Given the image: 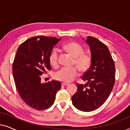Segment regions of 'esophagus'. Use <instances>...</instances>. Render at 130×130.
Returning <instances> with one entry per match:
<instances>
[{
  "label": "esophagus",
  "mask_w": 130,
  "mask_h": 130,
  "mask_svg": "<svg viewBox=\"0 0 130 130\" xmlns=\"http://www.w3.org/2000/svg\"><path fill=\"white\" fill-rule=\"evenodd\" d=\"M61 85H63V86H67V85H69V83H62Z\"/></svg>",
  "instance_id": "34e87169"
}]
</instances>
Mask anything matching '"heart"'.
Returning <instances> with one entry per match:
<instances>
[{"label": "heart", "instance_id": "1", "mask_svg": "<svg viewBox=\"0 0 130 130\" xmlns=\"http://www.w3.org/2000/svg\"><path fill=\"white\" fill-rule=\"evenodd\" d=\"M65 50L70 53L74 58V64L81 72H85L89 68L92 63L90 54L83 53V48L80 44L74 42H69L63 45ZM50 63L54 67L59 65L58 50L54 49L49 57ZM78 75V70L75 67H62L54 74V78L57 80L69 83L72 82Z\"/></svg>", "mask_w": 130, "mask_h": 130}]
</instances>
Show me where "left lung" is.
<instances>
[{"label":"left lung","mask_w":130,"mask_h":130,"mask_svg":"<svg viewBox=\"0 0 130 130\" xmlns=\"http://www.w3.org/2000/svg\"><path fill=\"white\" fill-rule=\"evenodd\" d=\"M92 63L82 77L85 85L76 84L77 90L72 98L77 109L90 112L104 104L111 93L115 83V67L111 53L105 44L93 37H88Z\"/></svg>","instance_id":"1"}]
</instances>
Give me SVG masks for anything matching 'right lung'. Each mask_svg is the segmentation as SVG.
I'll return each instance as SVG.
<instances>
[{"instance_id":"right-lung-1","label":"right lung","mask_w":130,"mask_h":130,"mask_svg":"<svg viewBox=\"0 0 130 130\" xmlns=\"http://www.w3.org/2000/svg\"><path fill=\"white\" fill-rule=\"evenodd\" d=\"M60 39L37 36L19 45L12 66L16 88L21 99L30 107L44 110L54 104L61 88L59 81L41 83V76L51 70L49 57Z\"/></svg>"}]
</instances>
